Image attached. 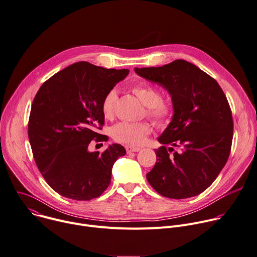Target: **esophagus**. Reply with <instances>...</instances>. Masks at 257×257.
<instances>
[{
	"label": "esophagus",
	"instance_id": "obj_1",
	"mask_svg": "<svg viewBox=\"0 0 257 257\" xmlns=\"http://www.w3.org/2000/svg\"><path fill=\"white\" fill-rule=\"evenodd\" d=\"M125 149H126L127 153H133V152H139V151H141V148L131 147V146H126Z\"/></svg>",
	"mask_w": 257,
	"mask_h": 257
}]
</instances>
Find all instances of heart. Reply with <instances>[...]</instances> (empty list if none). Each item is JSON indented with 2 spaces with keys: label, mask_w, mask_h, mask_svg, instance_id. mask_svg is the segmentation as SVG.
Segmentation results:
<instances>
[{
  "label": "heart",
  "mask_w": 257,
  "mask_h": 257,
  "mask_svg": "<svg viewBox=\"0 0 257 257\" xmlns=\"http://www.w3.org/2000/svg\"><path fill=\"white\" fill-rule=\"evenodd\" d=\"M134 94L147 106V114L157 123H163L169 119L172 107L169 103L161 100L160 92L151 85H138L132 89ZM116 101L115 90H110L102 99L101 109L106 118L112 115ZM151 132V126L147 122L129 123L121 122L111 128V136L114 141L127 145H141Z\"/></svg>",
  "instance_id": "1"
}]
</instances>
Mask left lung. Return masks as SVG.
<instances>
[{"label": "left lung", "mask_w": 257, "mask_h": 257, "mask_svg": "<svg viewBox=\"0 0 257 257\" xmlns=\"http://www.w3.org/2000/svg\"><path fill=\"white\" fill-rule=\"evenodd\" d=\"M134 71L166 89L173 106L171 122L158 137L163 146L156 150L157 162L147 174L148 181L166 198L198 196L218 176L230 152L234 124L222 89L198 66L182 59Z\"/></svg>", "instance_id": "1"}]
</instances>
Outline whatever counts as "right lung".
I'll return each instance as SVG.
<instances>
[{"mask_svg":"<svg viewBox=\"0 0 257 257\" xmlns=\"http://www.w3.org/2000/svg\"><path fill=\"white\" fill-rule=\"evenodd\" d=\"M129 69L76 62L46 81L36 94L29 121V139L36 164L59 195L77 201L99 197L110 183L111 169L126 154L118 144L102 153L89 152L104 124L102 99Z\"/></svg>","mask_w":257,"mask_h":257,"instance_id":"add662e5","label":"right lung"}]
</instances>
